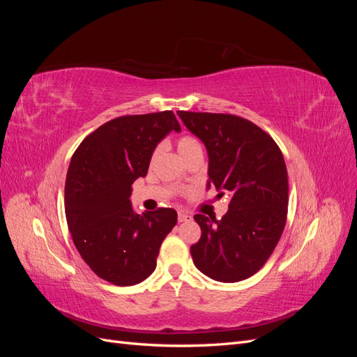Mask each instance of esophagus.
<instances>
[{
    "mask_svg": "<svg viewBox=\"0 0 357 357\" xmlns=\"http://www.w3.org/2000/svg\"><path fill=\"white\" fill-rule=\"evenodd\" d=\"M192 220V214L186 211H178V222H189Z\"/></svg>",
    "mask_w": 357,
    "mask_h": 357,
    "instance_id": "1",
    "label": "esophagus"
}]
</instances>
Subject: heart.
<instances>
[{
  "label": "heart",
  "mask_w": 357,
  "mask_h": 357,
  "mask_svg": "<svg viewBox=\"0 0 357 357\" xmlns=\"http://www.w3.org/2000/svg\"><path fill=\"white\" fill-rule=\"evenodd\" d=\"M178 152L181 155L183 159H186L188 156L193 155V153H198L201 152L202 153V147H201V143L198 142V139L195 137H190V135H185L181 137L178 139ZM159 149L155 150V155H158Z\"/></svg>",
  "instance_id": "1"
}]
</instances>
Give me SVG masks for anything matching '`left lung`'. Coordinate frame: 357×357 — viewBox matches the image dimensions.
Instances as JSON below:
<instances>
[{"instance_id":"1","label":"left lung","mask_w":357,"mask_h":357,"mask_svg":"<svg viewBox=\"0 0 357 357\" xmlns=\"http://www.w3.org/2000/svg\"><path fill=\"white\" fill-rule=\"evenodd\" d=\"M208 153L207 189L228 193L220 220L195 214L201 238L190 247L193 264L222 283H236L261 269L283 234L289 185L282 150L247 119L223 113L177 112Z\"/></svg>"}]
</instances>
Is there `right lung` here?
Listing matches in <instances>:
<instances>
[{
    "label": "right lung",
    "mask_w": 357,
    "mask_h": 357,
    "mask_svg": "<svg viewBox=\"0 0 357 357\" xmlns=\"http://www.w3.org/2000/svg\"><path fill=\"white\" fill-rule=\"evenodd\" d=\"M181 128L172 112L122 116L101 125L75 150L66 180V215L83 261L116 286L142 283L156 268L177 211L137 214L129 197L146 177L162 138Z\"/></svg>",
    "instance_id": "1"
}]
</instances>
